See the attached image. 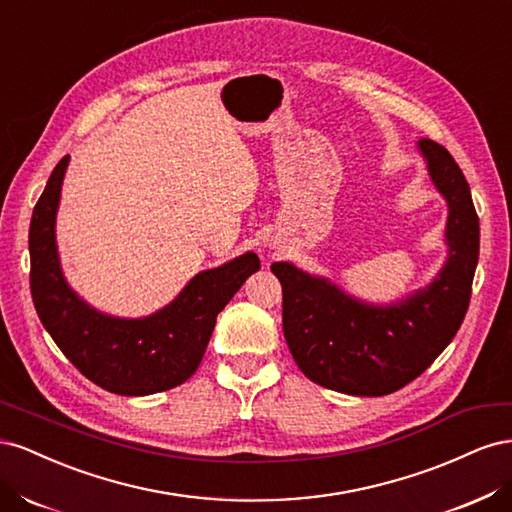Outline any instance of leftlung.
<instances>
[{
  "label": "left lung",
  "instance_id": "obj_1",
  "mask_svg": "<svg viewBox=\"0 0 512 512\" xmlns=\"http://www.w3.org/2000/svg\"><path fill=\"white\" fill-rule=\"evenodd\" d=\"M418 149L448 203V258L427 288L391 305H369L290 262L271 265L282 284L292 359L324 389L359 397L399 391L438 359L466 318L480 241L470 185L442 145L423 138Z\"/></svg>",
  "mask_w": 512,
  "mask_h": 512
}]
</instances>
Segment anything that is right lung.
Masks as SVG:
<instances>
[{"label": "right lung", "instance_id": "right-lung-1", "mask_svg": "<svg viewBox=\"0 0 512 512\" xmlns=\"http://www.w3.org/2000/svg\"><path fill=\"white\" fill-rule=\"evenodd\" d=\"M70 156L61 158L29 224V288L36 312L59 350L85 378L115 395H151L183 384L198 369L215 318L260 269L247 252L192 277L179 297L147 318H113L89 307L61 273L55 215Z\"/></svg>", "mask_w": 512, "mask_h": 512}]
</instances>
